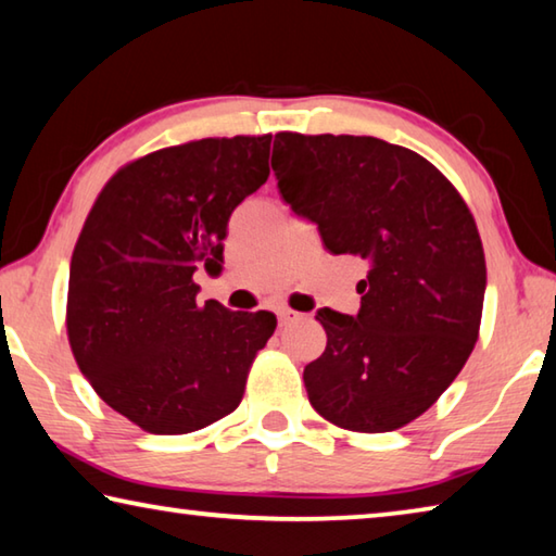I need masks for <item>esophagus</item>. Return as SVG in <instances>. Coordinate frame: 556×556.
<instances>
[{"mask_svg":"<svg viewBox=\"0 0 556 556\" xmlns=\"http://www.w3.org/2000/svg\"><path fill=\"white\" fill-rule=\"evenodd\" d=\"M277 318H279V324H281V326H287V324L294 321V318H299V314H296V312H291V308H279Z\"/></svg>","mask_w":556,"mask_h":556,"instance_id":"obj_1","label":"esophagus"}]
</instances>
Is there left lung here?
Masks as SVG:
<instances>
[{
    "instance_id": "1",
    "label": "left lung",
    "mask_w": 556,
    "mask_h": 556,
    "mask_svg": "<svg viewBox=\"0 0 556 556\" xmlns=\"http://www.w3.org/2000/svg\"><path fill=\"white\" fill-rule=\"evenodd\" d=\"M271 168L324 248L370 267L357 316H316L326 351L304 368L308 402L365 434L409 425L456 380L481 331L485 255L473 213L425 156L375 137L279 131Z\"/></svg>"
}]
</instances>
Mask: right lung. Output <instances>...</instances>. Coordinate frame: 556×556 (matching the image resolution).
<instances>
[{
  "mask_svg": "<svg viewBox=\"0 0 556 556\" xmlns=\"http://www.w3.org/2000/svg\"><path fill=\"white\" fill-rule=\"evenodd\" d=\"M271 135L156 149L102 186L71 257L65 328L75 363L149 434H191L238 404L269 312L199 306L193 271L223 267L232 211L269 176Z\"/></svg>",
  "mask_w": 556,
  "mask_h": 556,
  "instance_id": "obj_1",
  "label": "right lung"
}]
</instances>
